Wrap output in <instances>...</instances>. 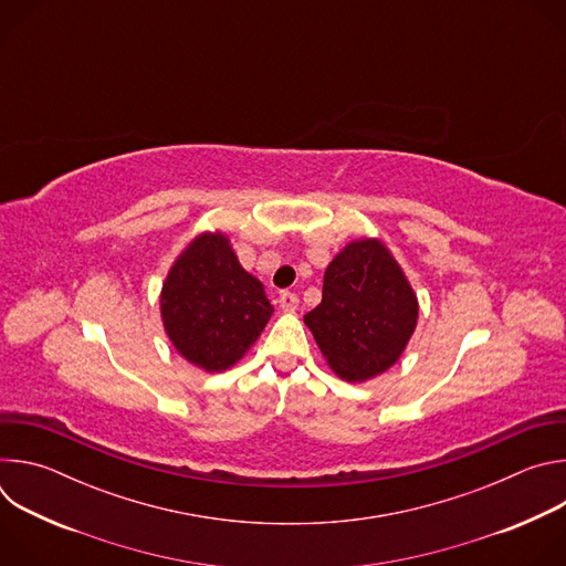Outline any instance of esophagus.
Wrapping results in <instances>:
<instances>
[{
    "label": "esophagus",
    "instance_id": "esophagus-1",
    "mask_svg": "<svg viewBox=\"0 0 566 566\" xmlns=\"http://www.w3.org/2000/svg\"><path fill=\"white\" fill-rule=\"evenodd\" d=\"M280 306L284 311H295L297 308V295L291 293V291H282L280 293Z\"/></svg>",
    "mask_w": 566,
    "mask_h": 566
}]
</instances>
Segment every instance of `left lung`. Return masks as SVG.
Wrapping results in <instances>:
<instances>
[{"label":"left lung","mask_w":566,"mask_h":566,"mask_svg":"<svg viewBox=\"0 0 566 566\" xmlns=\"http://www.w3.org/2000/svg\"><path fill=\"white\" fill-rule=\"evenodd\" d=\"M412 286L376 239H360L327 266L322 302L304 315L329 367L349 382L389 369L417 327Z\"/></svg>","instance_id":"obj_1"}]
</instances>
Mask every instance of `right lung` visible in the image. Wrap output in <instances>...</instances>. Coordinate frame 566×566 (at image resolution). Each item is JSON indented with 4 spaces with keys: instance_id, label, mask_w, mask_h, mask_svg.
I'll return each instance as SVG.
<instances>
[{
    "instance_id": "add662e5",
    "label": "right lung",
    "mask_w": 566,
    "mask_h": 566,
    "mask_svg": "<svg viewBox=\"0 0 566 566\" xmlns=\"http://www.w3.org/2000/svg\"><path fill=\"white\" fill-rule=\"evenodd\" d=\"M271 313L262 282L239 266L221 232H203L192 241L160 295L172 345L206 371H223L244 356Z\"/></svg>"
}]
</instances>
